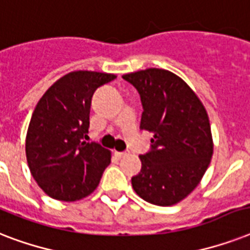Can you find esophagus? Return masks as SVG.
<instances>
[{"label": "esophagus", "instance_id": "34e87169", "mask_svg": "<svg viewBox=\"0 0 250 250\" xmlns=\"http://www.w3.org/2000/svg\"><path fill=\"white\" fill-rule=\"evenodd\" d=\"M128 154H129L128 152H115V156H117L118 158H122V157L128 156Z\"/></svg>", "mask_w": 250, "mask_h": 250}]
</instances>
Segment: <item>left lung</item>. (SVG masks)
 Masks as SVG:
<instances>
[{
	"instance_id": "obj_1",
	"label": "left lung",
	"mask_w": 250,
	"mask_h": 250,
	"mask_svg": "<svg viewBox=\"0 0 250 250\" xmlns=\"http://www.w3.org/2000/svg\"><path fill=\"white\" fill-rule=\"evenodd\" d=\"M140 94V129L154 136L140 156L141 171L131 182L146 202L171 206L201 182L213 156V137L205 106L174 72L146 68L123 75Z\"/></svg>"
}]
</instances>
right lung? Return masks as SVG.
Masks as SVG:
<instances>
[{"instance_id":"1","label":"right lung","mask_w":250,"mask_h":250,"mask_svg":"<svg viewBox=\"0 0 250 250\" xmlns=\"http://www.w3.org/2000/svg\"><path fill=\"white\" fill-rule=\"evenodd\" d=\"M117 76L72 71L53 84L37 102L25 137L31 174L49 197L72 202L89 196L111 162V152L85 143L92 96Z\"/></svg>"}]
</instances>
